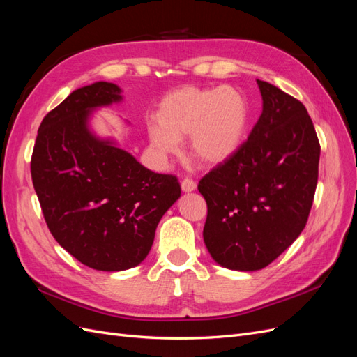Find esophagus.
Returning a JSON list of instances; mask_svg holds the SVG:
<instances>
[{"instance_id": "obj_1", "label": "esophagus", "mask_w": 357, "mask_h": 357, "mask_svg": "<svg viewBox=\"0 0 357 357\" xmlns=\"http://www.w3.org/2000/svg\"><path fill=\"white\" fill-rule=\"evenodd\" d=\"M181 190L186 192V193L197 190V183L193 181V180H190V178H185V180L181 181Z\"/></svg>"}]
</instances>
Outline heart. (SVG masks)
<instances>
[{
    "instance_id": "heart-1",
    "label": "heart",
    "mask_w": 357,
    "mask_h": 357,
    "mask_svg": "<svg viewBox=\"0 0 357 357\" xmlns=\"http://www.w3.org/2000/svg\"><path fill=\"white\" fill-rule=\"evenodd\" d=\"M250 122V104L238 88L181 86L160 100L156 122L149 123L147 135L160 159L177 155L180 142L189 137L190 155L215 167L240 152Z\"/></svg>"
}]
</instances>
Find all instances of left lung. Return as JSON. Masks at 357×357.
Segmentation results:
<instances>
[{
	"label": "left lung",
	"instance_id": "obj_1",
	"mask_svg": "<svg viewBox=\"0 0 357 357\" xmlns=\"http://www.w3.org/2000/svg\"><path fill=\"white\" fill-rule=\"evenodd\" d=\"M262 114L234 158L204 176V243L213 261L257 271L305 228L317 186L320 144L304 104L256 80Z\"/></svg>",
	"mask_w": 357,
	"mask_h": 357
}]
</instances>
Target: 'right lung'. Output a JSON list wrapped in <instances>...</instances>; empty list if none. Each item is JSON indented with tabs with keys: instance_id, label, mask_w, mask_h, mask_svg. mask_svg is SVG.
Returning a JSON list of instances; mask_svg holds the SVG:
<instances>
[{
	"instance_id": "obj_1",
	"label": "right lung",
	"mask_w": 357,
	"mask_h": 357,
	"mask_svg": "<svg viewBox=\"0 0 357 357\" xmlns=\"http://www.w3.org/2000/svg\"><path fill=\"white\" fill-rule=\"evenodd\" d=\"M122 100L109 82L75 89L43 119L31 159L52 235L83 265L110 273L144 261L162 215L181 195L177 177L147 169L93 132L95 110Z\"/></svg>"
}]
</instances>
